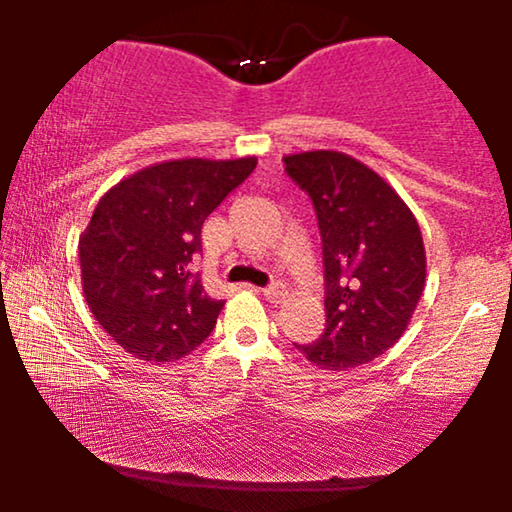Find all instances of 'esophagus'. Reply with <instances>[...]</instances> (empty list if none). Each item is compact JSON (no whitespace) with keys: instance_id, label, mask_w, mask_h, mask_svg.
I'll list each match as a JSON object with an SVG mask.
<instances>
[{"instance_id":"1","label":"esophagus","mask_w":512,"mask_h":512,"mask_svg":"<svg viewBox=\"0 0 512 512\" xmlns=\"http://www.w3.org/2000/svg\"><path fill=\"white\" fill-rule=\"evenodd\" d=\"M262 296L267 298L269 303H281L286 298V289L281 284H272L267 289H262Z\"/></svg>"}]
</instances>
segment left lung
<instances>
[{
    "label": "left lung",
    "mask_w": 512,
    "mask_h": 512,
    "mask_svg": "<svg viewBox=\"0 0 512 512\" xmlns=\"http://www.w3.org/2000/svg\"><path fill=\"white\" fill-rule=\"evenodd\" d=\"M284 163L313 199L327 281L325 332L296 349L322 370L358 368L397 344L424 293L419 221L395 187L354 156L317 149Z\"/></svg>",
    "instance_id": "left-lung-1"
}]
</instances>
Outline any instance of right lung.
Segmentation results:
<instances>
[{"label": "right lung", "mask_w": 512, "mask_h": 512, "mask_svg": "<svg viewBox=\"0 0 512 512\" xmlns=\"http://www.w3.org/2000/svg\"><path fill=\"white\" fill-rule=\"evenodd\" d=\"M257 158H178L137 170L101 197L79 238L81 286L98 325L127 354L178 361L216 325L223 301L190 272L204 219Z\"/></svg>", "instance_id": "obj_1"}]
</instances>
